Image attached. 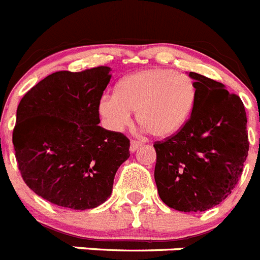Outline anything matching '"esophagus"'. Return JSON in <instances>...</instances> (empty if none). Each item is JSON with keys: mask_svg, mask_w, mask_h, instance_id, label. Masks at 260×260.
<instances>
[{"mask_svg": "<svg viewBox=\"0 0 260 260\" xmlns=\"http://www.w3.org/2000/svg\"><path fill=\"white\" fill-rule=\"evenodd\" d=\"M140 146H141V144H140V142H137V141H131V146H129L131 153H135V151L137 150V149H139Z\"/></svg>", "mask_w": 260, "mask_h": 260, "instance_id": "34e87169", "label": "esophagus"}]
</instances>
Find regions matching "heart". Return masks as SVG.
<instances>
[{"label": "heart", "mask_w": 260, "mask_h": 260, "mask_svg": "<svg viewBox=\"0 0 260 260\" xmlns=\"http://www.w3.org/2000/svg\"><path fill=\"white\" fill-rule=\"evenodd\" d=\"M198 98L197 84L182 72L151 67L121 79L115 94L98 101V114L109 129L119 132L136 120L154 137H168L181 129L190 118Z\"/></svg>", "instance_id": "1"}]
</instances>
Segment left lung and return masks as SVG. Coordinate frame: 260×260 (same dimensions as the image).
<instances>
[{
  "instance_id": "1",
  "label": "left lung",
  "mask_w": 260,
  "mask_h": 260,
  "mask_svg": "<svg viewBox=\"0 0 260 260\" xmlns=\"http://www.w3.org/2000/svg\"><path fill=\"white\" fill-rule=\"evenodd\" d=\"M189 76L197 84V102L176 135L154 144V179L168 207L198 212L232 193L242 175L249 140L241 98L212 79L196 72Z\"/></svg>"
}]
</instances>
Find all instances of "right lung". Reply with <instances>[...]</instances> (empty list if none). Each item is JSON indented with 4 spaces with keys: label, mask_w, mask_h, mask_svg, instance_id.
<instances>
[{
    "label": "right lung",
    "mask_w": 260,
    "mask_h": 260,
    "mask_svg": "<svg viewBox=\"0 0 260 260\" xmlns=\"http://www.w3.org/2000/svg\"><path fill=\"white\" fill-rule=\"evenodd\" d=\"M111 69L58 71L28 90L16 110L13 144L29 189L60 207L89 210L113 191L129 140L100 127L98 101Z\"/></svg>",
    "instance_id": "1"
}]
</instances>
